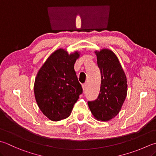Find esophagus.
Returning a JSON list of instances; mask_svg holds the SVG:
<instances>
[{
  "mask_svg": "<svg viewBox=\"0 0 156 156\" xmlns=\"http://www.w3.org/2000/svg\"><path fill=\"white\" fill-rule=\"evenodd\" d=\"M86 86H87V84H86V83H83V84H82V88H83V91H84V90H86Z\"/></svg>",
  "mask_w": 156,
  "mask_h": 156,
  "instance_id": "1",
  "label": "esophagus"
}]
</instances>
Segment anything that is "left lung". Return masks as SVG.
I'll list each match as a JSON object with an SVG mask.
<instances>
[{
    "label": "left lung",
    "instance_id": "1",
    "mask_svg": "<svg viewBox=\"0 0 156 156\" xmlns=\"http://www.w3.org/2000/svg\"><path fill=\"white\" fill-rule=\"evenodd\" d=\"M101 71V90L98 98L87 104L94 117L107 122L121 110L127 95V79L118 58L109 49L96 52Z\"/></svg>",
    "mask_w": 156,
    "mask_h": 156
}]
</instances>
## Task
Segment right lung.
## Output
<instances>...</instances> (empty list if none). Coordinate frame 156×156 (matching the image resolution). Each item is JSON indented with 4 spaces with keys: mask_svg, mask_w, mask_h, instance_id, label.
Masks as SVG:
<instances>
[{
    "mask_svg": "<svg viewBox=\"0 0 156 156\" xmlns=\"http://www.w3.org/2000/svg\"><path fill=\"white\" fill-rule=\"evenodd\" d=\"M78 51L69 54L59 49L50 55L34 81L35 99L41 111L52 121L68 117L83 89L74 69Z\"/></svg>",
    "mask_w": 156,
    "mask_h": 156,
    "instance_id": "add662e5",
    "label": "right lung"
}]
</instances>
